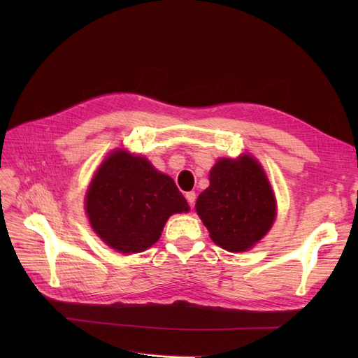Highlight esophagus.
<instances>
[{"instance_id":"obj_1","label":"esophagus","mask_w":358,"mask_h":358,"mask_svg":"<svg viewBox=\"0 0 358 358\" xmlns=\"http://www.w3.org/2000/svg\"><path fill=\"white\" fill-rule=\"evenodd\" d=\"M185 199L188 200L189 206H191V208H192L194 203H196V192H194V191H188V192L185 194Z\"/></svg>"}]
</instances>
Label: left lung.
I'll return each instance as SVG.
<instances>
[{
  "instance_id": "left-lung-1",
  "label": "left lung",
  "mask_w": 358,
  "mask_h": 358,
  "mask_svg": "<svg viewBox=\"0 0 358 358\" xmlns=\"http://www.w3.org/2000/svg\"><path fill=\"white\" fill-rule=\"evenodd\" d=\"M212 241L227 251H246L275 221L273 191L258 161L222 158L210 170V185L196 203Z\"/></svg>"
}]
</instances>
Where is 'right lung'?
Returning <instances> with one entry per match:
<instances>
[{
    "instance_id": "1",
    "label": "right lung",
    "mask_w": 358,
    "mask_h": 358,
    "mask_svg": "<svg viewBox=\"0 0 358 358\" xmlns=\"http://www.w3.org/2000/svg\"><path fill=\"white\" fill-rule=\"evenodd\" d=\"M187 210L188 203L175 180L125 150L104 159L86 194V213L94 231L124 254L152 246L170 215Z\"/></svg>"
}]
</instances>
